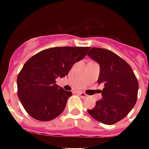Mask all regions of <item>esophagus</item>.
<instances>
[{
  "mask_svg": "<svg viewBox=\"0 0 149 149\" xmlns=\"http://www.w3.org/2000/svg\"><path fill=\"white\" fill-rule=\"evenodd\" d=\"M79 94V96H80V97H81L82 98H86L87 97V95H86V93H83V92H79V93H78Z\"/></svg>",
  "mask_w": 149,
  "mask_h": 149,
  "instance_id": "34e87169",
  "label": "esophagus"
}]
</instances>
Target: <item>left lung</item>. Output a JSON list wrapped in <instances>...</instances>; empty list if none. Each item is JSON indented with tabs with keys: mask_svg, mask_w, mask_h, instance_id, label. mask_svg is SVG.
Segmentation results:
<instances>
[{
	"mask_svg": "<svg viewBox=\"0 0 149 149\" xmlns=\"http://www.w3.org/2000/svg\"><path fill=\"white\" fill-rule=\"evenodd\" d=\"M100 64L98 84H104L102 100L87 110L99 122L113 125L128 114L136 104L139 82L132 67L111 50L92 48L87 53Z\"/></svg>",
	"mask_w": 149,
	"mask_h": 149,
	"instance_id": "left-lung-1",
	"label": "left lung"
}]
</instances>
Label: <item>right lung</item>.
<instances>
[{"mask_svg":"<svg viewBox=\"0 0 149 149\" xmlns=\"http://www.w3.org/2000/svg\"><path fill=\"white\" fill-rule=\"evenodd\" d=\"M90 47H53L31 56L17 78V96L26 112L34 119L49 121L63 113L72 92L56 84L65 77Z\"/></svg>","mask_w":149,"mask_h":149,"instance_id":"obj_1","label":"right lung"}]
</instances>
